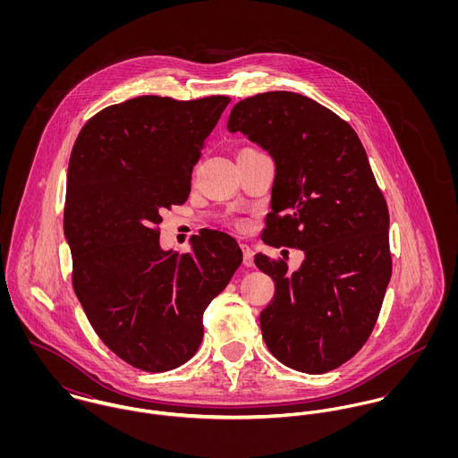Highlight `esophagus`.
<instances>
[{
	"label": "esophagus",
	"mask_w": 458,
	"mask_h": 458,
	"mask_svg": "<svg viewBox=\"0 0 458 458\" xmlns=\"http://www.w3.org/2000/svg\"><path fill=\"white\" fill-rule=\"evenodd\" d=\"M242 250H243V266L247 267H252L254 266V252L249 245H242Z\"/></svg>",
	"instance_id": "esophagus-1"
}]
</instances>
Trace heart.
<instances>
[{"instance_id":"obj_1","label":"heart","mask_w":458,"mask_h":458,"mask_svg":"<svg viewBox=\"0 0 458 458\" xmlns=\"http://www.w3.org/2000/svg\"><path fill=\"white\" fill-rule=\"evenodd\" d=\"M234 225H236L238 229H245V222H242V220H236V222H234Z\"/></svg>"}]
</instances>
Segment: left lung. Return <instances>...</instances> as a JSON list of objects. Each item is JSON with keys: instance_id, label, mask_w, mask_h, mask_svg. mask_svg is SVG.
Here are the masks:
<instances>
[{"instance_id": "left-lung-1", "label": "left lung", "mask_w": 458, "mask_h": 458, "mask_svg": "<svg viewBox=\"0 0 458 458\" xmlns=\"http://www.w3.org/2000/svg\"><path fill=\"white\" fill-rule=\"evenodd\" d=\"M229 131L273 157L276 174L261 238L305 252L298 271L258 254L275 282L262 338L285 367L325 374L369 340L392 276L390 213L354 129L316 100L267 91L238 102Z\"/></svg>"}]
</instances>
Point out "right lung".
<instances>
[{
	"label": "right lung",
	"mask_w": 458,
	"mask_h": 458,
	"mask_svg": "<svg viewBox=\"0 0 458 458\" xmlns=\"http://www.w3.org/2000/svg\"><path fill=\"white\" fill-rule=\"evenodd\" d=\"M229 102L137 97L89 118L72 148L64 215L72 285L100 340L144 372L196 354L202 314L243 259L220 231L192 236L182 256L158 245L160 213L189 199L204 140Z\"/></svg>",
	"instance_id": "add662e5"
}]
</instances>
